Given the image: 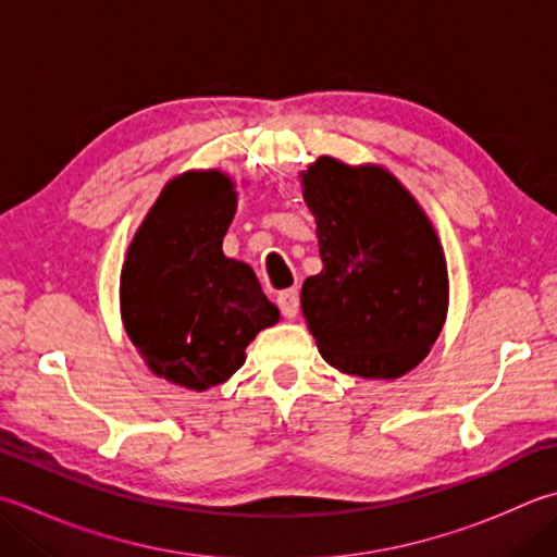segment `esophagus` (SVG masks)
I'll return each instance as SVG.
<instances>
[{
    "label": "esophagus",
    "mask_w": 557,
    "mask_h": 557,
    "mask_svg": "<svg viewBox=\"0 0 557 557\" xmlns=\"http://www.w3.org/2000/svg\"><path fill=\"white\" fill-rule=\"evenodd\" d=\"M277 307L285 319H294L299 313V292L297 289H285L277 294Z\"/></svg>",
    "instance_id": "esophagus-1"
}]
</instances>
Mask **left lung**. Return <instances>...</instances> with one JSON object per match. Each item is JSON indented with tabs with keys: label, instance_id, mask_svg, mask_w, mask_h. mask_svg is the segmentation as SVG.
Returning <instances> with one entry per match:
<instances>
[{
	"label": "left lung",
	"instance_id": "obj_1",
	"mask_svg": "<svg viewBox=\"0 0 557 557\" xmlns=\"http://www.w3.org/2000/svg\"><path fill=\"white\" fill-rule=\"evenodd\" d=\"M299 178L323 263L301 285L315 347L343 374H408L430 355L449 311L437 228L379 163L319 157Z\"/></svg>",
	"mask_w": 557,
	"mask_h": 557
}]
</instances>
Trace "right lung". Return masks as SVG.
<instances>
[{"instance_id":"1","label":"right lung","mask_w":557,"mask_h":557,"mask_svg":"<svg viewBox=\"0 0 557 557\" xmlns=\"http://www.w3.org/2000/svg\"><path fill=\"white\" fill-rule=\"evenodd\" d=\"M238 207L220 169L178 173L137 226L120 270V319L159 379L207 391L232 379L280 311L244 260L222 244Z\"/></svg>"}]
</instances>
